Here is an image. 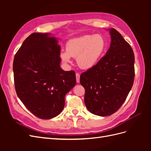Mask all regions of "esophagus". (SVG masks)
<instances>
[{"mask_svg":"<svg viewBox=\"0 0 151 151\" xmlns=\"http://www.w3.org/2000/svg\"><path fill=\"white\" fill-rule=\"evenodd\" d=\"M76 76L77 83H80V74H79V73H77V74H76Z\"/></svg>","mask_w":151,"mask_h":151,"instance_id":"esophagus-1","label":"esophagus"}]
</instances>
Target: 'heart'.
Instances as JSON below:
<instances>
[{"instance_id": "1", "label": "heart", "mask_w": 151, "mask_h": 151, "mask_svg": "<svg viewBox=\"0 0 151 151\" xmlns=\"http://www.w3.org/2000/svg\"><path fill=\"white\" fill-rule=\"evenodd\" d=\"M107 48L106 41L101 35H84L70 39L66 43V52L60 54L65 63H70L71 58H77L82 69L89 70L96 65Z\"/></svg>"}]
</instances>
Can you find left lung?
<instances>
[{
	"instance_id": "8db88e82",
	"label": "left lung",
	"mask_w": 151,
	"mask_h": 151,
	"mask_svg": "<svg viewBox=\"0 0 151 151\" xmlns=\"http://www.w3.org/2000/svg\"><path fill=\"white\" fill-rule=\"evenodd\" d=\"M108 30L111 44L106 55L80 77L87 109L100 116L118 111L132 88L135 76L133 50L115 29Z\"/></svg>"
}]
</instances>
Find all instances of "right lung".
Instances as JSON below:
<instances>
[{"label": "right lung", "instance_id": "1", "mask_svg": "<svg viewBox=\"0 0 151 151\" xmlns=\"http://www.w3.org/2000/svg\"><path fill=\"white\" fill-rule=\"evenodd\" d=\"M50 33H34L22 43L13 62L15 89L26 108L41 119L57 116L65 96L76 84L75 72L60 67V46Z\"/></svg>", "mask_w": 151, "mask_h": 151}]
</instances>
